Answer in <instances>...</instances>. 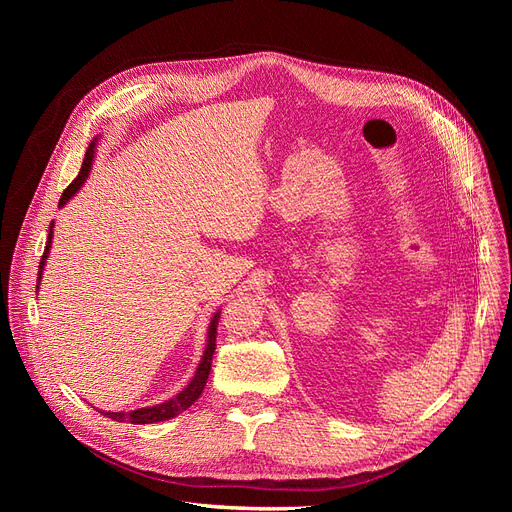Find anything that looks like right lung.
Segmentation results:
<instances>
[{
  "instance_id": "1",
  "label": "right lung",
  "mask_w": 512,
  "mask_h": 512,
  "mask_svg": "<svg viewBox=\"0 0 512 512\" xmlns=\"http://www.w3.org/2000/svg\"><path fill=\"white\" fill-rule=\"evenodd\" d=\"M94 143L89 145L87 153H85V160H83V166L79 170V175H76V179L68 185V188L64 190V194H61L59 198V207L66 205V200L70 196L76 194V190L81 188V183L85 181L89 168H91V160H94ZM51 237H53V226L49 228V239H46V245H44V254L40 258V269H38V280L42 275V267H44V260H46V254H49V247H51ZM218 320H220V314H215L213 320H211V327H209V339H207V350L203 354V361H200L198 369H196V376L192 378V382L185 386V389L175 395L173 399L164 401V404H158V406H151V408H138V410H132V412H102L104 416L113 418V421L117 423H134V425H147V423H158V421H168V418H173L177 414H181L183 410H188L194 401L200 397V393H203L205 384H207V378H209V371H211V361H213V352H215V335H218Z\"/></svg>"
}]
</instances>
